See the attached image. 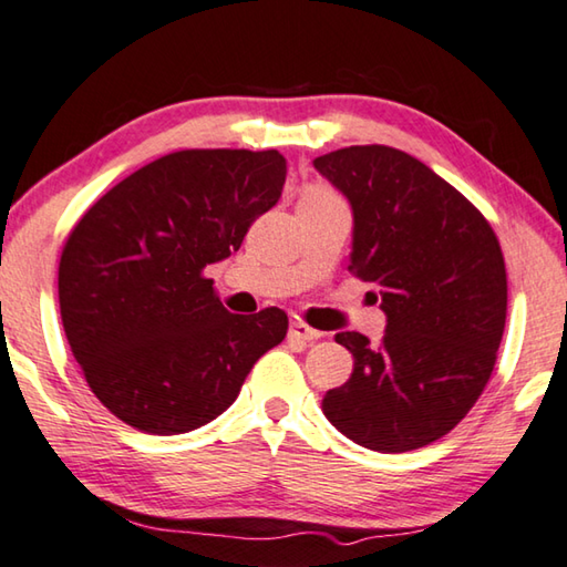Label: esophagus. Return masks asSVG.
Instances as JSON below:
<instances>
[{
    "mask_svg": "<svg viewBox=\"0 0 567 567\" xmlns=\"http://www.w3.org/2000/svg\"><path fill=\"white\" fill-rule=\"evenodd\" d=\"M291 339H299V341H319L321 339V331L311 329V326H306L303 321H293L291 329H289Z\"/></svg>",
    "mask_w": 567,
    "mask_h": 567,
    "instance_id": "obj_1",
    "label": "esophagus"
}]
</instances>
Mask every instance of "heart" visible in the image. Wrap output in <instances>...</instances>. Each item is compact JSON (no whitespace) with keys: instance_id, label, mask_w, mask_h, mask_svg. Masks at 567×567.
I'll use <instances>...</instances> for the list:
<instances>
[{"instance_id":"1","label":"heart","mask_w":567,"mask_h":567,"mask_svg":"<svg viewBox=\"0 0 567 567\" xmlns=\"http://www.w3.org/2000/svg\"><path fill=\"white\" fill-rule=\"evenodd\" d=\"M321 196H331V194H326V192H311L306 198H321Z\"/></svg>"}]
</instances>
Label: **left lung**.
Wrapping results in <instances>:
<instances>
[{
  "label": "left lung",
  "mask_w": 567,
  "mask_h": 567,
  "mask_svg": "<svg viewBox=\"0 0 567 567\" xmlns=\"http://www.w3.org/2000/svg\"><path fill=\"white\" fill-rule=\"evenodd\" d=\"M313 166L349 198V271L375 286L385 313L381 343L336 333L353 373L323 395V415L363 449H423L465 419L493 373L508 309L501 244L468 198L399 148L349 146Z\"/></svg>",
  "instance_id": "1"
}]
</instances>
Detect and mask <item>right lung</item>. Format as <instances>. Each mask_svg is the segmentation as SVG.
<instances>
[{"label":"right lung","instance_id":"right-lung-1","mask_svg":"<svg viewBox=\"0 0 567 567\" xmlns=\"http://www.w3.org/2000/svg\"><path fill=\"white\" fill-rule=\"evenodd\" d=\"M286 158L186 148L118 182L69 234L59 309L89 389L136 431L202 429L284 341L281 309L228 313L204 268L238 251L276 206Z\"/></svg>","mask_w":567,"mask_h":567}]
</instances>
